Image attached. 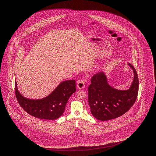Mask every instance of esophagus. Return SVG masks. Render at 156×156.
<instances>
[{
	"label": "esophagus",
	"instance_id": "1",
	"mask_svg": "<svg viewBox=\"0 0 156 156\" xmlns=\"http://www.w3.org/2000/svg\"><path fill=\"white\" fill-rule=\"evenodd\" d=\"M76 85H77L78 88L79 89H82L84 88L85 87V82L83 80H80L78 81Z\"/></svg>",
	"mask_w": 156,
	"mask_h": 156
}]
</instances>
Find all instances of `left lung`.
<instances>
[{"mask_svg":"<svg viewBox=\"0 0 156 156\" xmlns=\"http://www.w3.org/2000/svg\"><path fill=\"white\" fill-rule=\"evenodd\" d=\"M134 73V78L129 89L119 90L108 84L103 72L91 78L88 87V102L92 115L98 120H109L125 114L135 102L138 92V76L135 68L128 63Z\"/></svg>","mask_w":156,"mask_h":156,"instance_id":"8db88e82","label":"left lung"}]
</instances>
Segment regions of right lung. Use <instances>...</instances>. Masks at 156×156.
I'll return each instance as SVG.
<instances>
[{
  "instance_id": "add662e5",
  "label": "right lung",
  "mask_w": 156,
  "mask_h": 156,
  "mask_svg": "<svg viewBox=\"0 0 156 156\" xmlns=\"http://www.w3.org/2000/svg\"><path fill=\"white\" fill-rule=\"evenodd\" d=\"M76 91V80H69L61 83L47 97L31 100L19 93L15 82V95L21 107L30 115L42 119L55 120L59 118L65 112L68 99Z\"/></svg>"
}]
</instances>
